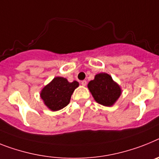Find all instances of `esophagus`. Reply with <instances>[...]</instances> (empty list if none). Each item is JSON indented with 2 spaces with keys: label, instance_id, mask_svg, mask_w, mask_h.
I'll use <instances>...</instances> for the list:
<instances>
[{
  "label": "esophagus",
  "instance_id": "obj_1",
  "mask_svg": "<svg viewBox=\"0 0 159 159\" xmlns=\"http://www.w3.org/2000/svg\"><path fill=\"white\" fill-rule=\"evenodd\" d=\"M81 84H82V85L83 86H86V84H87V82H86V80H83V81H82V82H81Z\"/></svg>",
  "mask_w": 159,
  "mask_h": 159
}]
</instances>
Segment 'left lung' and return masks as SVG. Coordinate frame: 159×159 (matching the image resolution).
I'll list each match as a JSON object with an SVG mask.
<instances>
[{"instance_id":"left-lung-1","label":"left lung","mask_w":159,"mask_h":159,"mask_svg":"<svg viewBox=\"0 0 159 159\" xmlns=\"http://www.w3.org/2000/svg\"><path fill=\"white\" fill-rule=\"evenodd\" d=\"M87 86L96 102L106 107L112 106L121 94L120 86L106 73L96 74Z\"/></svg>"}]
</instances>
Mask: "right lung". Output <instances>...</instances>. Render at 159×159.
Instances as JSON below:
<instances>
[{
	"instance_id": "add662e5",
	"label": "right lung",
	"mask_w": 159,
	"mask_h": 159,
	"mask_svg": "<svg viewBox=\"0 0 159 159\" xmlns=\"http://www.w3.org/2000/svg\"><path fill=\"white\" fill-rule=\"evenodd\" d=\"M78 86L79 83L77 81L69 82L65 77H54L50 83L43 88L40 97L50 110L59 111L69 104L71 95Z\"/></svg>"
}]
</instances>
